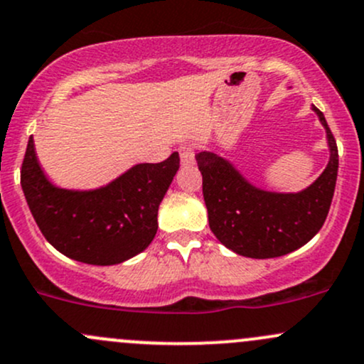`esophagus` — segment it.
<instances>
[{
  "mask_svg": "<svg viewBox=\"0 0 364 364\" xmlns=\"http://www.w3.org/2000/svg\"><path fill=\"white\" fill-rule=\"evenodd\" d=\"M179 156L183 164H193L195 160V146L192 143H183L179 146Z\"/></svg>",
  "mask_w": 364,
  "mask_h": 364,
  "instance_id": "34e87169",
  "label": "esophagus"
}]
</instances>
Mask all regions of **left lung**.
Segmentation results:
<instances>
[{
  "instance_id": "8db88e82",
  "label": "left lung",
  "mask_w": 364,
  "mask_h": 364,
  "mask_svg": "<svg viewBox=\"0 0 364 364\" xmlns=\"http://www.w3.org/2000/svg\"><path fill=\"white\" fill-rule=\"evenodd\" d=\"M312 108L326 129L330 162L304 192H263L221 156L209 151L195 155L209 227L216 239L237 255L277 258L307 244L323 227L335 193L338 148L324 114L316 106Z\"/></svg>"
}]
</instances>
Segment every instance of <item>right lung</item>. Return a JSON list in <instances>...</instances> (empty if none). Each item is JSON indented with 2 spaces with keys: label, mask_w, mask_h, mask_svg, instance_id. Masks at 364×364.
<instances>
[{
  "label": "right lung",
  "mask_w": 364,
  "mask_h": 364,
  "mask_svg": "<svg viewBox=\"0 0 364 364\" xmlns=\"http://www.w3.org/2000/svg\"><path fill=\"white\" fill-rule=\"evenodd\" d=\"M178 169L174 151L160 164L134 166L105 188L60 190L41 172L31 136L21 185L34 221L57 251L90 265H114L150 246L159 205Z\"/></svg>",
  "instance_id": "add662e5"
}]
</instances>
